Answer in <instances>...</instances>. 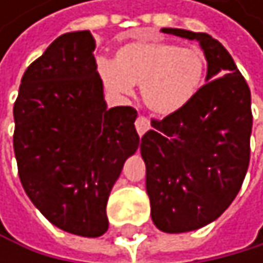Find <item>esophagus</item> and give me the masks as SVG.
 <instances>
[{
    "mask_svg": "<svg viewBox=\"0 0 263 263\" xmlns=\"http://www.w3.org/2000/svg\"><path fill=\"white\" fill-rule=\"evenodd\" d=\"M149 127H151V124H149V120L146 117H139L136 120V129H137L139 136H143Z\"/></svg>",
    "mask_w": 263,
    "mask_h": 263,
    "instance_id": "34e87169",
    "label": "esophagus"
}]
</instances>
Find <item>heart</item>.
Here are the masks:
<instances>
[{"instance_id": "obj_1", "label": "heart", "mask_w": 263, "mask_h": 263, "mask_svg": "<svg viewBox=\"0 0 263 263\" xmlns=\"http://www.w3.org/2000/svg\"><path fill=\"white\" fill-rule=\"evenodd\" d=\"M98 74L115 95L130 96L140 85L145 105L158 115L180 112L205 80L206 57L199 47L164 41H134L118 48L115 61L99 60Z\"/></svg>"}]
</instances>
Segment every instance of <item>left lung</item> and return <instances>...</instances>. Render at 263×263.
<instances>
[{
    "mask_svg": "<svg viewBox=\"0 0 263 263\" xmlns=\"http://www.w3.org/2000/svg\"><path fill=\"white\" fill-rule=\"evenodd\" d=\"M199 41L206 83L180 112L151 120L142 137L151 219L167 234L200 229L234 202L249 165L251 91L224 45L206 33L162 28Z\"/></svg>",
    "mask_w": 263,
    "mask_h": 263,
    "instance_id": "1",
    "label": "left lung"
}]
</instances>
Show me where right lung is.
<instances>
[{
	"mask_svg": "<svg viewBox=\"0 0 263 263\" xmlns=\"http://www.w3.org/2000/svg\"><path fill=\"white\" fill-rule=\"evenodd\" d=\"M89 31L66 33L28 66L14 104V153L26 196L80 237L108 229L107 200L139 148L133 107L107 108Z\"/></svg>",
	"mask_w": 263,
	"mask_h": 263,
	"instance_id": "right-lung-1",
	"label": "right lung"
}]
</instances>
